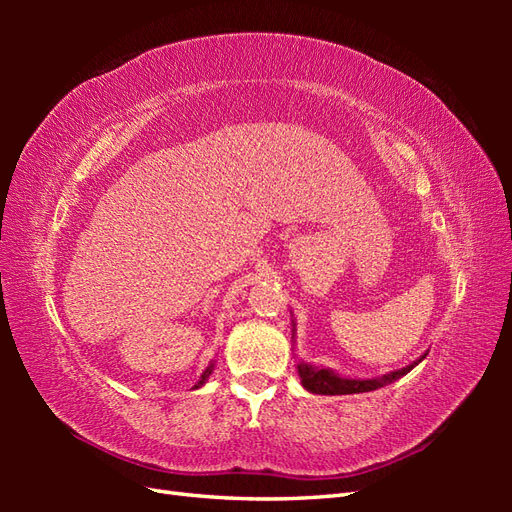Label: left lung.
Returning <instances> with one entry per match:
<instances>
[{
    "mask_svg": "<svg viewBox=\"0 0 512 512\" xmlns=\"http://www.w3.org/2000/svg\"><path fill=\"white\" fill-rule=\"evenodd\" d=\"M427 356V354H424ZM424 356H420L418 361H413L411 365L396 369V372H389L383 376L376 378H345L334 374L332 369L325 367H314L308 363H299V376H301V385L306 387L312 394H321V396H345V394H363V391H374L378 387H385L394 380L402 378L405 374H409L413 367H416Z\"/></svg>",
    "mask_w": 512,
    "mask_h": 512,
    "instance_id": "1",
    "label": "left lung"
}]
</instances>
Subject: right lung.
<instances>
[{"instance_id": "add662e5", "label": "right lung", "mask_w": 512, "mask_h": 512, "mask_svg": "<svg viewBox=\"0 0 512 512\" xmlns=\"http://www.w3.org/2000/svg\"><path fill=\"white\" fill-rule=\"evenodd\" d=\"M211 372H213V363H211L209 367H206V369H204V372H202V376H200V380H198V383H195V387H193V389H198V387H202V385L206 383V380H209Z\"/></svg>"}]
</instances>
